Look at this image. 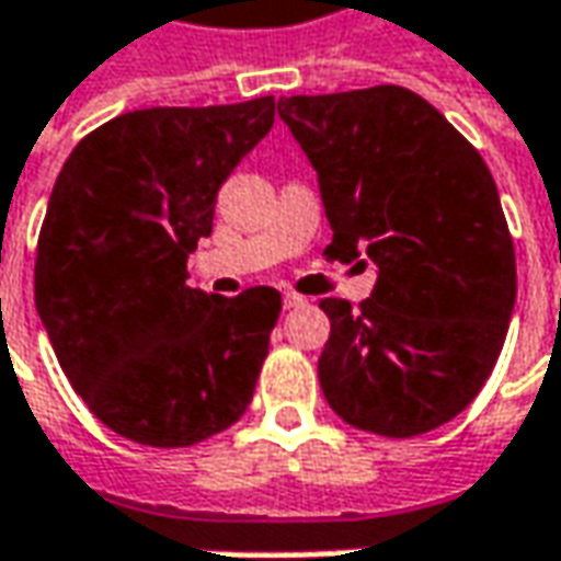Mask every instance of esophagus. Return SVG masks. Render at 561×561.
Segmentation results:
<instances>
[{"label": "esophagus", "mask_w": 561, "mask_h": 561, "mask_svg": "<svg viewBox=\"0 0 561 561\" xmlns=\"http://www.w3.org/2000/svg\"><path fill=\"white\" fill-rule=\"evenodd\" d=\"M302 306H306V299L299 293H284V309H302Z\"/></svg>", "instance_id": "obj_1"}]
</instances>
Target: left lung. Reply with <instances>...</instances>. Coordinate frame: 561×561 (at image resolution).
Here are the masks:
<instances>
[{
  "mask_svg": "<svg viewBox=\"0 0 561 561\" xmlns=\"http://www.w3.org/2000/svg\"><path fill=\"white\" fill-rule=\"evenodd\" d=\"M318 171L331 262L371 259L356 309L321 299L328 405L380 437H419L481 393L515 309V247L481 152L405 87L280 96Z\"/></svg>",
  "mask_w": 561,
  "mask_h": 561,
  "instance_id": "1",
  "label": "left lung"
}]
</instances>
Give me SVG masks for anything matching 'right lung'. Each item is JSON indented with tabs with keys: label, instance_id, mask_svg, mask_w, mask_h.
<instances>
[{
	"label": "right lung",
	"instance_id": "right-lung-1",
	"mask_svg": "<svg viewBox=\"0 0 561 561\" xmlns=\"http://www.w3.org/2000/svg\"><path fill=\"white\" fill-rule=\"evenodd\" d=\"M274 124V96L159 105L77 142L36 240L33 296L77 397L142 446H193L243 419L280 293L186 287L218 190Z\"/></svg>",
	"mask_w": 561,
	"mask_h": 561
}]
</instances>
